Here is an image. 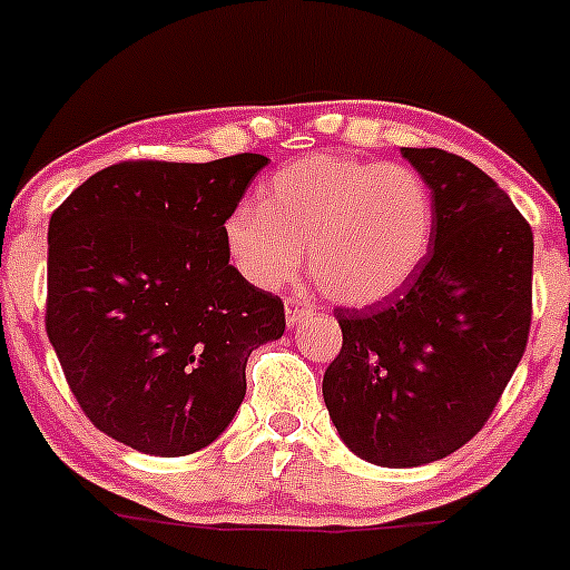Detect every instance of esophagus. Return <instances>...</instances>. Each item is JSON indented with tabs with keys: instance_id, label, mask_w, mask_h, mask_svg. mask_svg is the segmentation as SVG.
<instances>
[{
	"instance_id": "obj_1",
	"label": "esophagus",
	"mask_w": 570,
	"mask_h": 570,
	"mask_svg": "<svg viewBox=\"0 0 570 570\" xmlns=\"http://www.w3.org/2000/svg\"><path fill=\"white\" fill-rule=\"evenodd\" d=\"M309 313H313V309H309V304L298 302V298H287V302H285V321H287V326H296L298 321L307 318Z\"/></svg>"
}]
</instances>
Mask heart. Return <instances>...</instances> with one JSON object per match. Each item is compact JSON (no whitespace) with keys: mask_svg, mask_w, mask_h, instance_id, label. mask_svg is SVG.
<instances>
[{"mask_svg":"<svg viewBox=\"0 0 570 570\" xmlns=\"http://www.w3.org/2000/svg\"><path fill=\"white\" fill-rule=\"evenodd\" d=\"M436 233L425 178L406 164L304 156L227 214L233 266L257 287L291 283L309 246V274L326 298L371 307L416 277Z\"/></svg>","mask_w":570,"mask_h":570,"instance_id":"obj_1","label":"heart"}]
</instances>
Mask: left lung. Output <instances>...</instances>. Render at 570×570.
Returning a JSON list of instances; mask_svg holds the SVG:
<instances>
[{"instance_id": "left-lung-1", "label": "left lung", "mask_w": 570, "mask_h": 570, "mask_svg": "<svg viewBox=\"0 0 570 570\" xmlns=\"http://www.w3.org/2000/svg\"><path fill=\"white\" fill-rule=\"evenodd\" d=\"M425 178L436 233L416 277L365 309H337L343 348L324 401L345 448L375 466H422L485 425L527 348L532 230L480 167L401 148Z\"/></svg>"}]
</instances>
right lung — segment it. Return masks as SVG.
Instances as JSON below:
<instances>
[{
	"label": "right lung",
	"mask_w": 570,
	"mask_h": 570,
	"mask_svg": "<svg viewBox=\"0 0 570 570\" xmlns=\"http://www.w3.org/2000/svg\"><path fill=\"white\" fill-rule=\"evenodd\" d=\"M266 164H111L51 214L46 334L81 412L139 453L219 439L249 354L283 337V302L230 266L222 236Z\"/></svg>",
	"instance_id": "1"
}]
</instances>
